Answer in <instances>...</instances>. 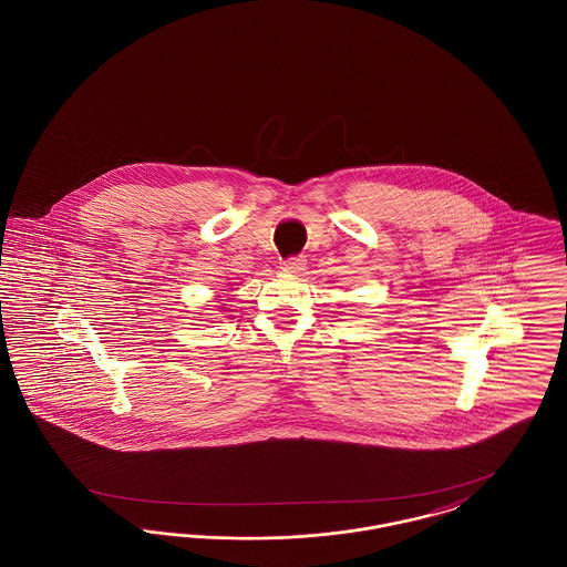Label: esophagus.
<instances>
[{
    "mask_svg": "<svg viewBox=\"0 0 567 567\" xmlns=\"http://www.w3.org/2000/svg\"><path fill=\"white\" fill-rule=\"evenodd\" d=\"M303 268H306L303 257H289V259L282 261V270L289 271V274H299Z\"/></svg>",
    "mask_w": 567,
    "mask_h": 567,
    "instance_id": "1",
    "label": "esophagus"
}]
</instances>
